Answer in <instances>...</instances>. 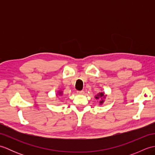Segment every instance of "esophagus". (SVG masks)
<instances>
[{"mask_svg":"<svg viewBox=\"0 0 155 155\" xmlns=\"http://www.w3.org/2000/svg\"><path fill=\"white\" fill-rule=\"evenodd\" d=\"M84 93V91H77V94H83Z\"/></svg>","mask_w":155,"mask_h":155,"instance_id":"obj_1","label":"esophagus"}]
</instances>
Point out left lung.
<instances>
[{"mask_svg":"<svg viewBox=\"0 0 155 155\" xmlns=\"http://www.w3.org/2000/svg\"><path fill=\"white\" fill-rule=\"evenodd\" d=\"M106 97V96L104 95V93H99L98 94H97L96 96H95V98H97V99H99V98H101V100L100 101V104H103L104 103V100L103 98Z\"/></svg>","mask_w":155,"mask_h":155,"instance_id":"1","label":"left lung"}]
</instances>
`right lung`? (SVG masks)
<instances>
[{
  "instance_id": "obj_1",
  "label": "right lung",
  "mask_w": 155,
  "mask_h": 155,
  "mask_svg": "<svg viewBox=\"0 0 155 155\" xmlns=\"http://www.w3.org/2000/svg\"><path fill=\"white\" fill-rule=\"evenodd\" d=\"M62 91H58V95H62Z\"/></svg>"
}]
</instances>
